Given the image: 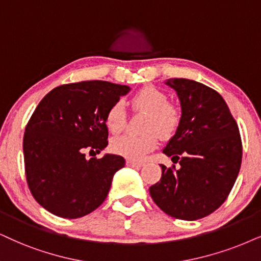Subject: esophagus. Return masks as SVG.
Masks as SVG:
<instances>
[{"mask_svg":"<svg viewBox=\"0 0 261 261\" xmlns=\"http://www.w3.org/2000/svg\"><path fill=\"white\" fill-rule=\"evenodd\" d=\"M126 165H127V166H131V167H141L143 164L140 163V161H135V160L127 159L126 160Z\"/></svg>","mask_w":261,"mask_h":261,"instance_id":"34e87169","label":"esophagus"}]
</instances>
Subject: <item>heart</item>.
<instances>
[{"mask_svg":"<svg viewBox=\"0 0 261 261\" xmlns=\"http://www.w3.org/2000/svg\"><path fill=\"white\" fill-rule=\"evenodd\" d=\"M166 94L154 87H146L134 95L131 105L135 110L148 112L144 130L148 133L123 135L112 141V150L131 160H141L156 147L158 134L170 137L177 130L182 119V112L176 105L170 103ZM126 113L121 102H115L107 111L106 125L112 134H119L125 126Z\"/></svg>","mask_w":261,"mask_h":261,"instance_id":"1","label":"heart"}]
</instances>
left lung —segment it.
Segmentation results:
<instances>
[{"mask_svg": "<svg viewBox=\"0 0 261 261\" xmlns=\"http://www.w3.org/2000/svg\"><path fill=\"white\" fill-rule=\"evenodd\" d=\"M182 119L163 153L180 167L160 165L161 179L149 188L154 202L177 219L196 220L219 208L231 191L242 160L239 126L224 98L186 78L167 79Z\"/></svg>", "mask_w": 261, "mask_h": 261, "instance_id": "8db88e82", "label": "left lung"}]
</instances>
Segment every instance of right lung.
Returning <instances> with one entry per match:
<instances>
[{
  "mask_svg": "<svg viewBox=\"0 0 261 261\" xmlns=\"http://www.w3.org/2000/svg\"><path fill=\"white\" fill-rule=\"evenodd\" d=\"M131 89L105 81L65 84L48 92L26 125L24 159L32 196L58 217L75 219L106 200L120 155L85 158L108 144L107 111Z\"/></svg>",
  "mask_w": 261,
  "mask_h": 261,
  "instance_id": "1",
  "label": "right lung"
}]
</instances>
